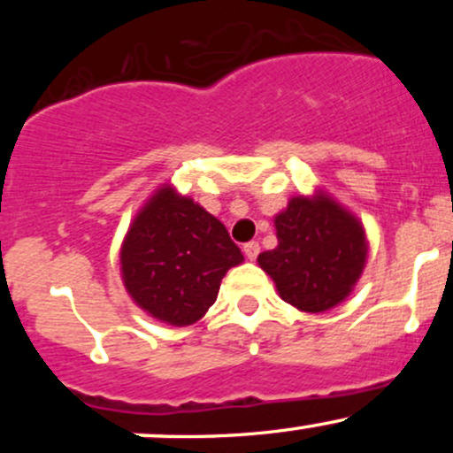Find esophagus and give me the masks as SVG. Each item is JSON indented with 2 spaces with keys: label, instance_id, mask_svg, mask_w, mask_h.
<instances>
[{
  "label": "esophagus",
  "instance_id": "34e87169",
  "mask_svg": "<svg viewBox=\"0 0 453 453\" xmlns=\"http://www.w3.org/2000/svg\"><path fill=\"white\" fill-rule=\"evenodd\" d=\"M242 251H244V256H247L249 259H256L259 256V242H256V241L244 242Z\"/></svg>",
  "mask_w": 453,
  "mask_h": 453
}]
</instances>
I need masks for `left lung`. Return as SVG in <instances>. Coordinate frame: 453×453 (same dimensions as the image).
<instances>
[{
  "label": "left lung",
  "mask_w": 453,
  "mask_h": 453,
  "mask_svg": "<svg viewBox=\"0 0 453 453\" xmlns=\"http://www.w3.org/2000/svg\"><path fill=\"white\" fill-rule=\"evenodd\" d=\"M274 226L279 244L259 253L257 262L285 303L321 313L349 296L366 262V238L356 217L324 196H300Z\"/></svg>",
  "instance_id": "obj_1"
}]
</instances>
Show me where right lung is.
Listing matches in <instances>:
<instances>
[{
  "label": "right lung",
  "mask_w": 453,
  "mask_h": 453,
  "mask_svg": "<svg viewBox=\"0 0 453 453\" xmlns=\"http://www.w3.org/2000/svg\"><path fill=\"white\" fill-rule=\"evenodd\" d=\"M242 262L226 226L164 187L134 219L121 249L123 283L140 309L170 326L196 324L221 279Z\"/></svg>",
  "instance_id": "add662e5"
}]
</instances>
